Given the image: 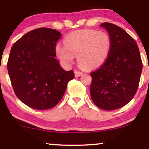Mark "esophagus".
<instances>
[{
	"mask_svg": "<svg viewBox=\"0 0 149 149\" xmlns=\"http://www.w3.org/2000/svg\"><path fill=\"white\" fill-rule=\"evenodd\" d=\"M74 73H75V76L76 77H79L80 76H82V74H83V73L80 72V71H76V70H75L74 71Z\"/></svg>",
	"mask_w": 149,
	"mask_h": 149,
	"instance_id": "obj_1",
	"label": "esophagus"
}]
</instances>
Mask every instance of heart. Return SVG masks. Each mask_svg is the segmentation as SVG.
Here are the masks:
<instances>
[{
	"mask_svg": "<svg viewBox=\"0 0 149 149\" xmlns=\"http://www.w3.org/2000/svg\"><path fill=\"white\" fill-rule=\"evenodd\" d=\"M64 43L55 46L58 58L64 64H70L77 55L78 64L85 69L100 67L107 61L111 49V39L104 31H76L65 36Z\"/></svg>",
	"mask_w": 149,
	"mask_h": 149,
	"instance_id": "heart-1",
	"label": "heart"
}]
</instances>
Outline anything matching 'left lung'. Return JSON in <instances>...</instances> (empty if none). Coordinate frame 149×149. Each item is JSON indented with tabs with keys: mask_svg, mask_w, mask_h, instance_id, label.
Returning a JSON list of instances; mask_svg holds the SVG:
<instances>
[{
	"mask_svg": "<svg viewBox=\"0 0 149 149\" xmlns=\"http://www.w3.org/2000/svg\"><path fill=\"white\" fill-rule=\"evenodd\" d=\"M111 39V49L105 63L90 73V92L100 109L115 110L134 97L139 86L142 61L137 44L125 31L113 24H100Z\"/></svg>",
	"mask_w": 149,
	"mask_h": 149,
	"instance_id": "obj_1",
	"label": "left lung"
}]
</instances>
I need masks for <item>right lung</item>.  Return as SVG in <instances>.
Returning <instances> with one entry per match:
<instances>
[{
  "instance_id": "add662e5",
  "label": "right lung",
  "mask_w": 149,
  "mask_h": 149,
  "mask_svg": "<svg viewBox=\"0 0 149 149\" xmlns=\"http://www.w3.org/2000/svg\"><path fill=\"white\" fill-rule=\"evenodd\" d=\"M61 33L49 28L31 31L10 50L8 71L16 96L38 110L52 109L64 95L74 72L65 71L56 58Z\"/></svg>"
}]
</instances>
